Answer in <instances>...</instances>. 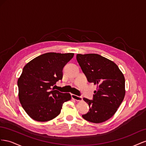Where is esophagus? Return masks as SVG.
<instances>
[{"label":"esophagus","mask_w":146,"mask_h":146,"mask_svg":"<svg viewBox=\"0 0 146 146\" xmlns=\"http://www.w3.org/2000/svg\"><path fill=\"white\" fill-rule=\"evenodd\" d=\"M72 98L74 100H75L77 102H81L82 100V98L81 97L78 96V95H76L74 94H72Z\"/></svg>","instance_id":"34e87169"}]
</instances>
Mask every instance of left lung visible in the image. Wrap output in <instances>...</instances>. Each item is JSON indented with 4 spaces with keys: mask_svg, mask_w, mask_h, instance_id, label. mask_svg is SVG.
I'll return each mask as SVG.
<instances>
[{
    "mask_svg": "<svg viewBox=\"0 0 146 146\" xmlns=\"http://www.w3.org/2000/svg\"><path fill=\"white\" fill-rule=\"evenodd\" d=\"M76 59L88 81L97 85L93 100L83 98L90 110L82 117L95 123L105 122L114 115L124 99L123 74L114 62L97 54H78Z\"/></svg>",
    "mask_w": 146,
    "mask_h": 146,
    "instance_id": "left-lung-1",
    "label": "left lung"
}]
</instances>
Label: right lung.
Here are the masks:
<instances>
[{
	"label": "right lung",
	"instance_id": "add662e5",
	"mask_svg": "<svg viewBox=\"0 0 146 146\" xmlns=\"http://www.w3.org/2000/svg\"><path fill=\"white\" fill-rule=\"evenodd\" d=\"M74 53L48 52L34 58L24 66L18 80L20 103L32 119L46 122L60 113L64 102L70 100L69 93L52 89L62 79L65 65Z\"/></svg>",
	"mask_w": 146,
	"mask_h": 146
}]
</instances>
